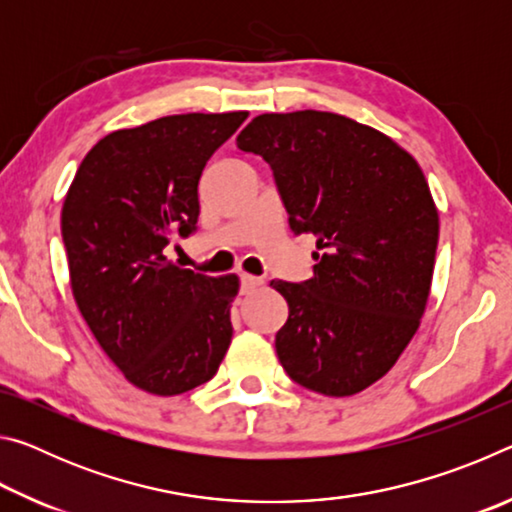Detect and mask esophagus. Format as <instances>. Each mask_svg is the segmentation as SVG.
<instances>
[{
  "label": "esophagus",
  "instance_id": "34e87169",
  "mask_svg": "<svg viewBox=\"0 0 512 512\" xmlns=\"http://www.w3.org/2000/svg\"><path fill=\"white\" fill-rule=\"evenodd\" d=\"M239 282H241V293H250L253 289L262 287V284H264L262 277H253V275H241Z\"/></svg>",
  "mask_w": 512,
  "mask_h": 512
}]
</instances>
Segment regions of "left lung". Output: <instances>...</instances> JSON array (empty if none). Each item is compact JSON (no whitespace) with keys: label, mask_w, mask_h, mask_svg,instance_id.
<instances>
[{"label":"left lung","mask_w":512,"mask_h":512,"mask_svg":"<svg viewBox=\"0 0 512 512\" xmlns=\"http://www.w3.org/2000/svg\"><path fill=\"white\" fill-rule=\"evenodd\" d=\"M237 149L273 171L293 235L316 237L314 275L273 280L289 305L275 352L329 397L384 377L418 332L438 246L424 173L391 137L334 112L259 115Z\"/></svg>","instance_id":"obj_1"}]
</instances>
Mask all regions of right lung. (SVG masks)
<instances>
[{
  "label": "right lung",
  "instance_id": "1",
  "mask_svg": "<svg viewBox=\"0 0 512 512\" xmlns=\"http://www.w3.org/2000/svg\"><path fill=\"white\" fill-rule=\"evenodd\" d=\"M248 112L171 115L103 137L63 205L69 280L94 339L153 395L210 381L232 339L237 275L180 268L164 248L198 230V180Z\"/></svg>",
  "mask_w": 512,
  "mask_h": 512
}]
</instances>
